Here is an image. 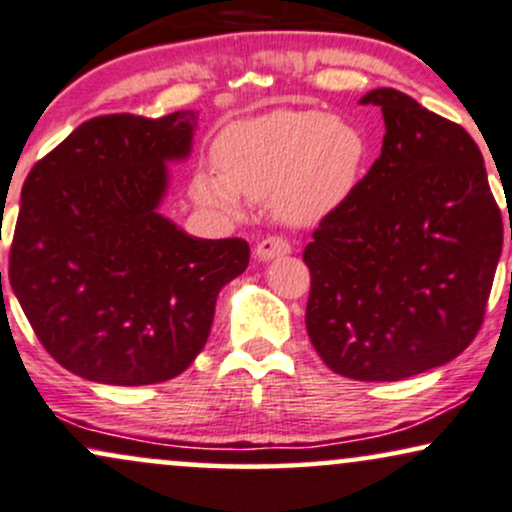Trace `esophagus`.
Instances as JSON below:
<instances>
[{
	"instance_id": "34e87169",
	"label": "esophagus",
	"mask_w": 512,
	"mask_h": 512,
	"mask_svg": "<svg viewBox=\"0 0 512 512\" xmlns=\"http://www.w3.org/2000/svg\"><path fill=\"white\" fill-rule=\"evenodd\" d=\"M288 252H291V243H288V240L283 236L262 238L260 243H257V248H255V255L260 257L262 262L274 260V257H279V255H288Z\"/></svg>"
}]
</instances>
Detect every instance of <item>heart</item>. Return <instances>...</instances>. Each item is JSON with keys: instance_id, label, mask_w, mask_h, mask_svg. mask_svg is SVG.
<instances>
[{"instance_id": "heart-1", "label": "heart", "mask_w": 512, "mask_h": 512, "mask_svg": "<svg viewBox=\"0 0 512 512\" xmlns=\"http://www.w3.org/2000/svg\"><path fill=\"white\" fill-rule=\"evenodd\" d=\"M219 171H200V202L238 207V195L272 202L283 219L310 224L329 214L353 188L365 143L348 123L317 109L279 112L240 121L214 147Z\"/></svg>"}]
</instances>
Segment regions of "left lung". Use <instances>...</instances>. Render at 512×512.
I'll list each match as a JSON object with an SVG mask.
<instances>
[{"instance_id":"1","label":"left lung","mask_w":512,"mask_h":512,"mask_svg":"<svg viewBox=\"0 0 512 512\" xmlns=\"http://www.w3.org/2000/svg\"><path fill=\"white\" fill-rule=\"evenodd\" d=\"M360 104L381 107L384 145L303 252L305 326L341 377L398 381L451 362L482 329L503 219L463 126L393 88Z\"/></svg>"}]
</instances>
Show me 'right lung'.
Listing matches in <instances>:
<instances>
[{"instance_id": "obj_1", "label": "right lung", "mask_w": 512, "mask_h": 512, "mask_svg": "<svg viewBox=\"0 0 512 512\" xmlns=\"http://www.w3.org/2000/svg\"><path fill=\"white\" fill-rule=\"evenodd\" d=\"M195 123V112L95 116L23 183L9 283L47 353L78 377L145 386L186 372L219 291L248 267L243 238H193L157 212L166 162L188 157Z\"/></svg>"}]
</instances>
